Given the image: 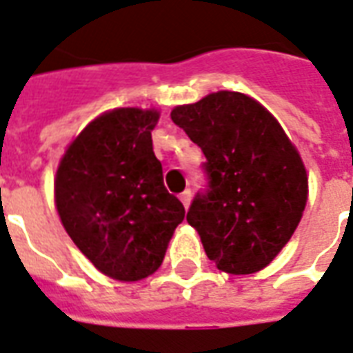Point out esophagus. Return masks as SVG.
<instances>
[{
  "label": "esophagus",
  "mask_w": 353,
  "mask_h": 353,
  "mask_svg": "<svg viewBox=\"0 0 353 353\" xmlns=\"http://www.w3.org/2000/svg\"><path fill=\"white\" fill-rule=\"evenodd\" d=\"M181 201H182V203H184V207L188 209L190 201H192V190H184V192H182V194H181Z\"/></svg>",
  "instance_id": "34e87169"
}]
</instances>
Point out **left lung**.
I'll return each mask as SVG.
<instances>
[{
	"instance_id": "obj_1",
	"label": "left lung",
	"mask_w": 353,
	"mask_h": 353,
	"mask_svg": "<svg viewBox=\"0 0 353 353\" xmlns=\"http://www.w3.org/2000/svg\"><path fill=\"white\" fill-rule=\"evenodd\" d=\"M171 119L205 156L207 186L186 221L209 261L228 274H252L291 239L308 197L299 152L268 110L241 92L219 91L176 106Z\"/></svg>"
}]
</instances>
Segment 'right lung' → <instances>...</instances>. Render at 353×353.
Instances as JSON below:
<instances>
[{
    "instance_id": "right-lung-1",
    "label": "right lung",
    "mask_w": 353,
    "mask_h": 353,
    "mask_svg": "<svg viewBox=\"0 0 353 353\" xmlns=\"http://www.w3.org/2000/svg\"><path fill=\"white\" fill-rule=\"evenodd\" d=\"M154 110H112L79 132L62 157L54 201L77 249L119 281H139L163 262L184 205L167 192L154 154Z\"/></svg>"
}]
</instances>
